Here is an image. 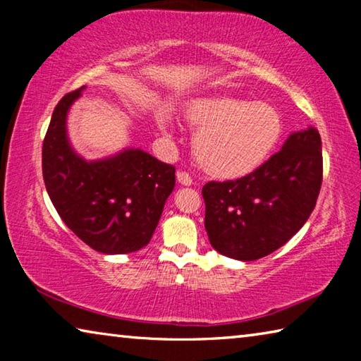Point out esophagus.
Masks as SVG:
<instances>
[{
	"label": "esophagus",
	"mask_w": 361,
	"mask_h": 361,
	"mask_svg": "<svg viewBox=\"0 0 361 361\" xmlns=\"http://www.w3.org/2000/svg\"><path fill=\"white\" fill-rule=\"evenodd\" d=\"M176 180H178L180 185H183V186H191L192 185L191 175L186 173V172H178V173H176Z\"/></svg>",
	"instance_id": "obj_1"
}]
</instances>
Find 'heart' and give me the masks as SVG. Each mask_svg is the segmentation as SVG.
<instances>
[{
  "label": "heart",
  "instance_id": "heart-1",
  "mask_svg": "<svg viewBox=\"0 0 361 361\" xmlns=\"http://www.w3.org/2000/svg\"><path fill=\"white\" fill-rule=\"evenodd\" d=\"M197 133L194 152L199 166L216 178H242L266 162L283 133L282 116L266 102L239 97H207L194 100L185 113ZM170 130V121L159 118Z\"/></svg>",
  "mask_w": 361,
  "mask_h": 361
}]
</instances>
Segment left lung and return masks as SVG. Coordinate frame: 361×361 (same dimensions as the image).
Wrapping results in <instances>:
<instances>
[{"label":"left lung","instance_id":"1","mask_svg":"<svg viewBox=\"0 0 361 361\" xmlns=\"http://www.w3.org/2000/svg\"><path fill=\"white\" fill-rule=\"evenodd\" d=\"M323 175L315 127L293 132L282 149L247 176L202 188L212 247L228 258L255 261L285 245L312 213Z\"/></svg>","mask_w":361,"mask_h":361}]
</instances>
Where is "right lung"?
I'll return each instance as SVG.
<instances>
[{
    "instance_id": "1",
    "label": "right lung",
    "mask_w": 361,
    "mask_h": 361,
    "mask_svg": "<svg viewBox=\"0 0 361 361\" xmlns=\"http://www.w3.org/2000/svg\"><path fill=\"white\" fill-rule=\"evenodd\" d=\"M85 85L59 102L42 143V176L63 223L105 255L146 247L175 188V167L140 148L87 161L73 148L66 116Z\"/></svg>"
}]
</instances>
